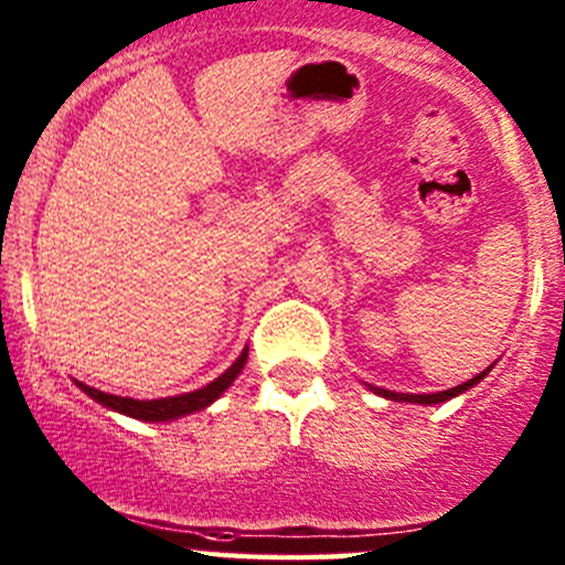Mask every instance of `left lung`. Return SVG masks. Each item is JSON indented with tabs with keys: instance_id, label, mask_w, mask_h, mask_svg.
Returning a JSON list of instances; mask_svg holds the SVG:
<instances>
[{
	"instance_id": "1",
	"label": "left lung",
	"mask_w": 565,
	"mask_h": 565,
	"mask_svg": "<svg viewBox=\"0 0 565 565\" xmlns=\"http://www.w3.org/2000/svg\"><path fill=\"white\" fill-rule=\"evenodd\" d=\"M489 373V367L483 370V373H479L476 377H470V381H466V383H460V386H455V388H449V391H439V394H394V391H386V388H373V391H377V394L381 396H386V399H394V402H415V404H439V402H447V399H452V396H457V394H462V391H468V388H473L476 383L481 381L483 375Z\"/></svg>"
}]
</instances>
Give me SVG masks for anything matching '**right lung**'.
Masks as SVG:
<instances>
[{
	"mask_svg": "<svg viewBox=\"0 0 565 565\" xmlns=\"http://www.w3.org/2000/svg\"><path fill=\"white\" fill-rule=\"evenodd\" d=\"M245 360H248V349H243V354L237 356V362L232 364L230 370H224V373L218 375L216 381H211L209 386L190 391V394H182V396H169V399L137 402V399H129V396L105 394V391H97V388L86 386V383H78V381H76V386L82 388L84 394H89L95 402L105 404V407H110V409H118V413H124L129 417H137V420H150V423L174 420V417L190 415V413H195V409L209 407L211 402L218 399V396L224 394V388H227L230 383L235 381L237 375H241Z\"/></svg>",
	"mask_w": 565,
	"mask_h": 565,
	"instance_id": "right-lung-1",
	"label": "right lung"
}]
</instances>
